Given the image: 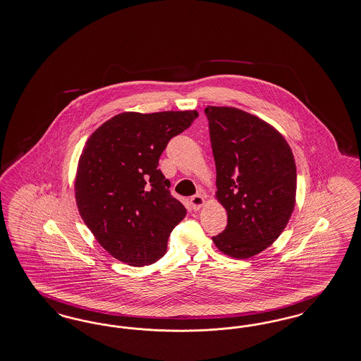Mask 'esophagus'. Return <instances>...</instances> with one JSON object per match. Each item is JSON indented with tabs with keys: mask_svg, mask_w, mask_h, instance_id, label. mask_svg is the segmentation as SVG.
<instances>
[{
	"mask_svg": "<svg viewBox=\"0 0 361 361\" xmlns=\"http://www.w3.org/2000/svg\"><path fill=\"white\" fill-rule=\"evenodd\" d=\"M204 202H205L204 197H202V195H199V193L195 195V196H192V197L189 199V202H190L193 211H199L202 205H204Z\"/></svg>",
	"mask_w": 361,
	"mask_h": 361,
	"instance_id": "34e87169",
	"label": "esophagus"
}]
</instances>
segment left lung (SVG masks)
Returning <instances> with one entry per match:
<instances>
[{
    "mask_svg": "<svg viewBox=\"0 0 361 361\" xmlns=\"http://www.w3.org/2000/svg\"><path fill=\"white\" fill-rule=\"evenodd\" d=\"M216 197L228 216L212 238L223 254L248 259L273 245L295 205L297 169L283 135L240 109L207 106Z\"/></svg>",
    "mask_w": 361,
    "mask_h": 361,
    "instance_id": "left-lung-1",
    "label": "left lung"
}]
</instances>
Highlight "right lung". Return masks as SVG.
I'll list each match as a JSON object with an SVG mask.
<instances>
[{"instance_id":"add662e5","label":"right lung","mask_w":361,"mask_h":361,"mask_svg":"<svg viewBox=\"0 0 361 361\" xmlns=\"http://www.w3.org/2000/svg\"><path fill=\"white\" fill-rule=\"evenodd\" d=\"M197 116L196 110L126 111L87 140L75 176L76 205L116 259L141 267L165 255L168 238L187 209L171 195V183L157 168L159 156Z\"/></svg>"}]
</instances>
